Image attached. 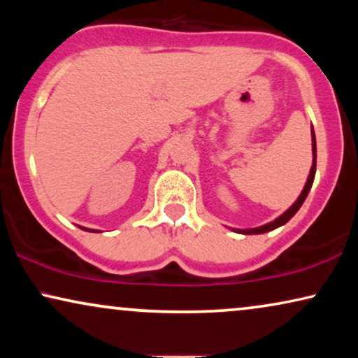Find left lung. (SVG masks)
I'll return each mask as SVG.
<instances>
[{"instance_id": "8db88e82", "label": "left lung", "mask_w": 358, "mask_h": 358, "mask_svg": "<svg viewBox=\"0 0 358 358\" xmlns=\"http://www.w3.org/2000/svg\"><path fill=\"white\" fill-rule=\"evenodd\" d=\"M311 138H313V166H311L310 176H308V180H306L305 187H303L300 197L296 199V202L293 203L292 207L288 208L285 213H282L280 217L275 218L271 223L262 224V227H257V228H251V229H233V231L241 233V234H261V233L272 231V229H275L278 227H282V224H285L288 220H290L293 215H295L298 210H300L303 202H305L308 192H310V189H311V185H313V180H315V174H316V136H315V130H311Z\"/></svg>"}]
</instances>
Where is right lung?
Returning <instances> with one entry per match:
<instances>
[{"label":"right lung","mask_w":358,"mask_h":358,"mask_svg":"<svg viewBox=\"0 0 358 358\" xmlns=\"http://www.w3.org/2000/svg\"><path fill=\"white\" fill-rule=\"evenodd\" d=\"M83 229H86V231H92V233H96V229H87V228H83Z\"/></svg>","instance_id":"1"}]
</instances>
